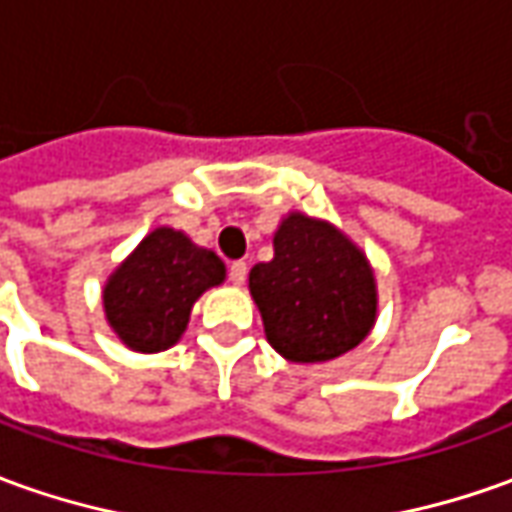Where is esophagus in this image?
<instances>
[{
  "instance_id": "esophagus-1",
  "label": "esophagus",
  "mask_w": 512,
  "mask_h": 512,
  "mask_svg": "<svg viewBox=\"0 0 512 512\" xmlns=\"http://www.w3.org/2000/svg\"><path fill=\"white\" fill-rule=\"evenodd\" d=\"M245 276H248V264L231 262V267H228V278L234 281L236 287H239V284H245Z\"/></svg>"
}]
</instances>
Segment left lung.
<instances>
[{
    "label": "left lung",
    "instance_id": "left-lung-1",
    "mask_svg": "<svg viewBox=\"0 0 512 512\" xmlns=\"http://www.w3.org/2000/svg\"><path fill=\"white\" fill-rule=\"evenodd\" d=\"M273 262L250 270L267 343L292 362H326L357 348L376 320L368 259L334 225L290 214Z\"/></svg>",
    "mask_w": 512,
    "mask_h": 512
}]
</instances>
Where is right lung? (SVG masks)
Wrapping results in <instances>:
<instances>
[{
	"label": "right lung",
	"instance_id": "obj_1",
	"mask_svg": "<svg viewBox=\"0 0 512 512\" xmlns=\"http://www.w3.org/2000/svg\"><path fill=\"white\" fill-rule=\"evenodd\" d=\"M222 278L225 264L211 250L181 231L155 228L105 284V317L133 351H164L178 343L192 303Z\"/></svg>",
	"mask_w": 512,
	"mask_h": 512
}]
</instances>
